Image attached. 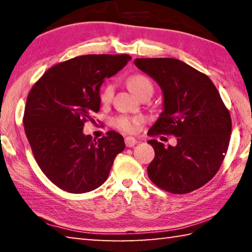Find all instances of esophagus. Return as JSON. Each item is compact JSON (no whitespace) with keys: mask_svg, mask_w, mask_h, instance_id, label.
I'll use <instances>...</instances> for the list:
<instances>
[{"mask_svg":"<svg viewBox=\"0 0 252 252\" xmlns=\"http://www.w3.org/2000/svg\"><path fill=\"white\" fill-rule=\"evenodd\" d=\"M125 142H126V147L131 148V147H134L138 141H136V139L133 138V136H126V138L125 139Z\"/></svg>","mask_w":252,"mask_h":252,"instance_id":"34e87169","label":"esophagus"}]
</instances>
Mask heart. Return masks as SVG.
I'll return each mask as SVG.
<instances>
[{
	"instance_id": "1",
	"label": "heart",
	"mask_w": 252,
	"mask_h": 252,
	"mask_svg": "<svg viewBox=\"0 0 252 252\" xmlns=\"http://www.w3.org/2000/svg\"><path fill=\"white\" fill-rule=\"evenodd\" d=\"M126 84L127 88L130 89V91L136 96L141 95L143 93L147 92L152 94L153 92V85L151 80L143 74H133L129 76L126 80ZM113 91L114 87L112 83L105 84L104 87L101 89L100 100L102 103H109L113 96ZM140 123H141V119L140 118L120 116L113 119V126H116L117 129L123 132H133L136 126H139Z\"/></svg>"
}]
</instances>
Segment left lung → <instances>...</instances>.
I'll return each mask as SVG.
<instances>
[{
  "label": "left lung",
  "mask_w": 252,
  "mask_h": 252,
  "mask_svg": "<svg viewBox=\"0 0 252 252\" xmlns=\"http://www.w3.org/2000/svg\"><path fill=\"white\" fill-rule=\"evenodd\" d=\"M138 69L159 84L162 112L149 134H173L177 146L149 140L155 159L150 180L168 192L189 193L218 172L228 150L231 118L218 90L206 74L171 58L135 59Z\"/></svg>",
  "instance_id": "8db88e82"
}]
</instances>
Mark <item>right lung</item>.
<instances>
[{
  "mask_svg": "<svg viewBox=\"0 0 252 252\" xmlns=\"http://www.w3.org/2000/svg\"><path fill=\"white\" fill-rule=\"evenodd\" d=\"M131 60L127 54H89L49 69L30 91L24 130L42 171L60 189L89 192L108 179L125 150L116 131L101 139L83 133L84 122L100 110V88Z\"/></svg>",
  "mask_w": 252,
  "mask_h": 252,
  "instance_id": "obj_1",
  "label": "right lung"
}]
</instances>
